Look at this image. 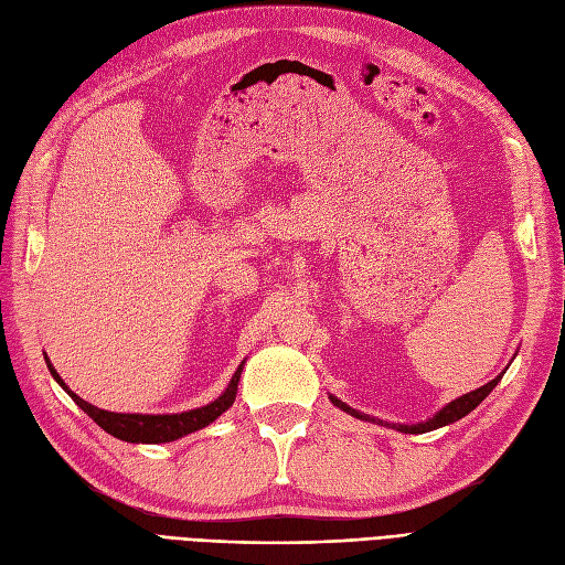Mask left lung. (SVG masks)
<instances>
[{
	"mask_svg": "<svg viewBox=\"0 0 565 565\" xmlns=\"http://www.w3.org/2000/svg\"><path fill=\"white\" fill-rule=\"evenodd\" d=\"M500 380H502V374H500V377H494L492 382H488L486 386H481V388H476V391H471V393H465V396L455 398L452 403H448L446 407H443L438 415H434L429 422L413 424V426H407V424H393V429H398V431H403V434H424V431H434V429H440V426H446V424H452V422H457V419H461V417H467L476 405H481V403L486 401L488 393H490L494 386H498ZM330 398H332V403H334L337 407L344 409V413H349V415H353V417H358V419L374 422L372 417H367V415H363V413H358V409L344 405L341 401H337L334 396H330Z\"/></svg>",
	"mask_w": 565,
	"mask_h": 565,
	"instance_id": "1",
	"label": "left lung"
}]
</instances>
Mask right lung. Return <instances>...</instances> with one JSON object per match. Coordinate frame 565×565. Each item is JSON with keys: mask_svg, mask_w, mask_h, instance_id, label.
I'll return each instance as SVG.
<instances>
[{"mask_svg": "<svg viewBox=\"0 0 565 565\" xmlns=\"http://www.w3.org/2000/svg\"><path fill=\"white\" fill-rule=\"evenodd\" d=\"M46 365L49 372L54 374V380L67 391V396H71L84 413H87L100 429L108 431L110 436L119 438V440H127V443H169V440H177L185 434H193L202 426L212 424L221 413H226V409L233 405L235 401V393H237V382H241V372L243 365L235 370L233 380L228 384V388L221 393V396L198 409H191V413H181V415H119V413H108V409H98L92 403L82 401L77 393H73L71 388L65 386V382L58 377V372L54 370V365L49 363L46 358Z\"/></svg>", "mask_w": 565, "mask_h": 565, "instance_id": "obj_1", "label": "right lung"}]
</instances>
